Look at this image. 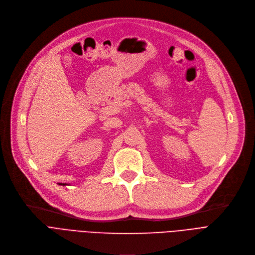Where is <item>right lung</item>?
I'll use <instances>...</instances> for the list:
<instances>
[{
    "label": "right lung",
    "instance_id": "right-lung-1",
    "mask_svg": "<svg viewBox=\"0 0 255 255\" xmlns=\"http://www.w3.org/2000/svg\"><path fill=\"white\" fill-rule=\"evenodd\" d=\"M58 185H60V186H66L67 184H62V183H58Z\"/></svg>",
    "mask_w": 255,
    "mask_h": 255
}]
</instances>
